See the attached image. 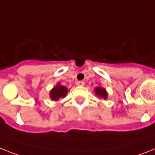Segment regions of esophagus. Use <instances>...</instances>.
Returning a JSON list of instances; mask_svg holds the SVG:
<instances>
[{
    "label": "esophagus",
    "mask_w": 155,
    "mask_h": 155,
    "mask_svg": "<svg viewBox=\"0 0 155 155\" xmlns=\"http://www.w3.org/2000/svg\"><path fill=\"white\" fill-rule=\"evenodd\" d=\"M76 85L77 86H84V82L80 80V81H77L76 82Z\"/></svg>",
    "instance_id": "obj_1"
}]
</instances>
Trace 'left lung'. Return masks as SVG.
<instances>
[{
	"instance_id": "left-lung-1",
	"label": "left lung",
	"mask_w": 155,
	"mask_h": 155,
	"mask_svg": "<svg viewBox=\"0 0 155 155\" xmlns=\"http://www.w3.org/2000/svg\"><path fill=\"white\" fill-rule=\"evenodd\" d=\"M94 91H95V94L98 96V97H103L104 99H106V98H107L108 94L105 88H102L101 87H96L95 89H94Z\"/></svg>"
}]
</instances>
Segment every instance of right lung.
<instances>
[{
	"label": "right lung",
	"mask_w": 155,
	"mask_h": 155,
	"mask_svg": "<svg viewBox=\"0 0 155 155\" xmlns=\"http://www.w3.org/2000/svg\"><path fill=\"white\" fill-rule=\"evenodd\" d=\"M68 94V88L58 83L49 92V97L53 101H58L61 97H64Z\"/></svg>",
	"instance_id": "1"
}]
</instances>
